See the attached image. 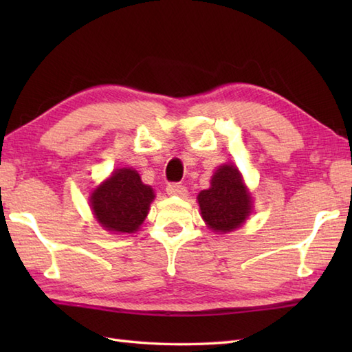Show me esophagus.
I'll use <instances>...</instances> for the list:
<instances>
[{
  "label": "esophagus",
  "instance_id": "esophagus-1",
  "mask_svg": "<svg viewBox=\"0 0 352 352\" xmlns=\"http://www.w3.org/2000/svg\"><path fill=\"white\" fill-rule=\"evenodd\" d=\"M166 193L170 197H186L188 189L182 183H169L166 186Z\"/></svg>",
  "mask_w": 352,
  "mask_h": 352
}]
</instances>
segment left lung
Masks as SVG:
<instances>
[{"mask_svg": "<svg viewBox=\"0 0 352 352\" xmlns=\"http://www.w3.org/2000/svg\"><path fill=\"white\" fill-rule=\"evenodd\" d=\"M198 203L207 226L219 233L239 228L251 213V197L233 164L214 172L210 189L199 193Z\"/></svg>", "mask_w": 352, "mask_h": 352, "instance_id": "obj_1", "label": "left lung"}]
</instances>
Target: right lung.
Masks as SVG:
<instances>
[{
  "mask_svg": "<svg viewBox=\"0 0 352 352\" xmlns=\"http://www.w3.org/2000/svg\"><path fill=\"white\" fill-rule=\"evenodd\" d=\"M154 192L133 169H118L94 190L91 204L101 227L116 233H134L145 221Z\"/></svg>",
  "mask_w": 352,
  "mask_h": 352,
  "instance_id": "1",
  "label": "right lung"
}]
</instances>
